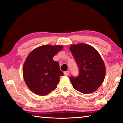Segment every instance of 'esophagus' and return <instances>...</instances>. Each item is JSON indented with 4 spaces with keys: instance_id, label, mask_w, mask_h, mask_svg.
Listing matches in <instances>:
<instances>
[{
    "instance_id": "34e87169",
    "label": "esophagus",
    "mask_w": 123,
    "mask_h": 123,
    "mask_svg": "<svg viewBox=\"0 0 123 123\" xmlns=\"http://www.w3.org/2000/svg\"><path fill=\"white\" fill-rule=\"evenodd\" d=\"M69 74V70H68V71H66V72H64V75L68 76Z\"/></svg>"
}]
</instances>
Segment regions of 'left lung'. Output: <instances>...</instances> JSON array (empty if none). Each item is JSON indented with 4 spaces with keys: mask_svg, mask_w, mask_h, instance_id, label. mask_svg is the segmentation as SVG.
<instances>
[{
    "mask_svg": "<svg viewBox=\"0 0 123 123\" xmlns=\"http://www.w3.org/2000/svg\"><path fill=\"white\" fill-rule=\"evenodd\" d=\"M69 49L79 69L78 76L69 78L73 87L84 94L94 92L105 77V66L101 56L94 48L84 43L72 44Z\"/></svg>",
    "mask_w": 123,
    "mask_h": 123,
    "instance_id": "8db88e82",
    "label": "left lung"
}]
</instances>
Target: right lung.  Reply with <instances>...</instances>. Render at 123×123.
Instances as JSON below:
<instances>
[{
	"instance_id": "right-lung-1",
	"label": "right lung",
	"mask_w": 123,
	"mask_h": 123,
	"mask_svg": "<svg viewBox=\"0 0 123 123\" xmlns=\"http://www.w3.org/2000/svg\"><path fill=\"white\" fill-rule=\"evenodd\" d=\"M62 45H44L31 52L25 61L23 74L28 88L38 95H47L56 88L63 72L53 57Z\"/></svg>"
}]
</instances>
